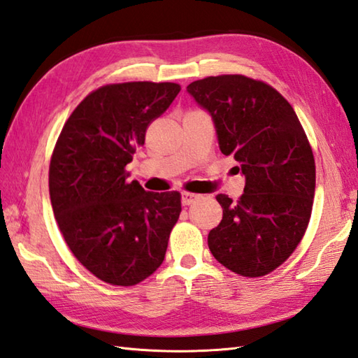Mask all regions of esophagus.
Here are the masks:
<instances>
[{
	"label": "esophagus",
	"instance_id": "obj_1",
	"mask_svg": "<svg viewBox=\"0 0 358 358\" xmlns=\"http://www.w3.org/2000/svg\"><path fill=\"white\" fill-rule=\"evenodd\" d=\"M200 199V195L192 194V192H181V203L187 206V204H192L194 201H196Z\"/></svg>",
	"mask_w": 358,
	"mask_h": 358
}]
</instances>
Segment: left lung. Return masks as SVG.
Instances as JSON below:
<instances>
[{
  "label": "left lung",
  "mask_w": 358,
  "mask_h": 358,
  "mask_svg": "<svg viewBox=\"0 0 358 358\" xmlns=\"http://www.w3.org/2000/svg\"><path fill=\"white\" fill-rule=\"evenodd\" d=\"M187 94L214 123L222 154L245 177L234 201L217 195L223 220L208 235L212 255L243 277H262L287 260L313 210L315 163L292 106L275 89L243 75L194 81Z\"/></svg>",
  "instance_id": "1"
}]
</instances>
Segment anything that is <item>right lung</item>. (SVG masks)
<instances>
[{
  "mask_svg": "<svg viewBox=\"0 0 358 358\" xmlns=\"http://www.w3.org/2000/svg\"><path fill=\"white\" fill-rule=\"evenodd\" d=\"M178 92L175 83L149 81L96 89L72 112L53 149V215L73 255L106 283L136 285L164 260L181 196L146 192L127 180L126 166Z\"/></svg>",
  "mask_w": 358,
  "mask_h": 358,
  "instance_id": "add662e5",
  "label": "right lung"
}]
</instances>
